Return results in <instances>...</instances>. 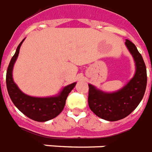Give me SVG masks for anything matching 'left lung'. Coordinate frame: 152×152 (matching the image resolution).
Masks as SVG:
<instances>
[{
  "label": "left lung",
  "instance_id": "left-lung-1",
  "mask_svg": "<svg viewBox=\"0 0 152 152\" xmlns=\"http://www.w3.org/2000/svg\"><path fill=\"white\" fill-rule=\"evenodd\" d=\"M126 45L134 57L136 65L134 76L125 87L116 92L106 93L88 84V104L96 116L109 121L126 117L138 107L144 96L147 87V69L142 56L129 39Z\"/></svg>",
  "mask_w": 152,
  "mask_h": 152
}]
</instances>
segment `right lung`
<instances>
[{
    "label": "right lung",
    "instance_id": "obj_1",
    "mask_svg": "<svg viewBox=\"0 0 152 152\" xmlns=\"http://www.w3.org/2000/svg\"><path fill=\"white\" fill-rule=\"evenodd\" d=\"M23 39L18 46L16 53L14 54L9 64L6 73V87L14 104L18 108V110L23 113L26 117L32 120L39 122L47 121L57 117L65 107V100L67 99L69 93L75 87L76 83L68 85L63 88L58 96L46 97V98H38L29 96L24 94L18 87L13 80V67L19 53L21 45L24 41Z\"/></svg>",
    "mask_w": 152,
    "mask_h": 152
}]
</instances>
